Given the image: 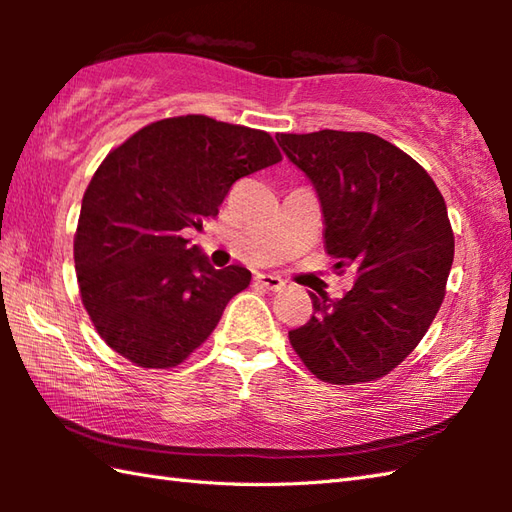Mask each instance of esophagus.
Instances as JSON below:
<instances>
[{"instance_id": "esophagus-1", "label": "esophagus", "mask_w": 512, "mask_h": 512, "mask_svg": "<svg viewBox=\"0 0 512 512\" xmlns=\"http://www.w3.org/2000/svg\"><path fill=\"white\" fill-rule=\"evenodd\" d=\"M255 281L262 288H266V290H273V292H277V290H281L284 288L286 284H284V279L281 277H277V275H257L255 277Z\"/></svg>"}]
</instances>
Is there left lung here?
<instances>
[{
	"instance_id": "8db88e82",
	"label": "left lung",
	"mask_w": 512,
	"mask_h": 512,
	"mask_svg": "<svg viewBox=\"0 0 512 512\" xmlns=\"http://www.w3.org/2000/svg\"><path fill=\"white\" fill-rule=\"evenodd\" d=\"M323 209L325 253L356 281L341 299L310 292L312 317L288 332L323 383L387 376L436 319L453 264V228L436 182L416 160L367 132L279 134Z\"/></svg>"
}]
</instances>
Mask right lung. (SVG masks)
I'll return each instance as SVG.
<instances>
[{"label":"right lung","mask_w":512,"mask_h":512,"mask_svg":"<svg viewBox=\"0 0 512 512\" xmlns=\"http://www.w3.org/2000/svg\"><path fill=\"white\" fill-rule=\"evenodd\" d=\"M277 162L268 132L202 114L149 123L105 156L83 193L74 268L114 352L171 369L209 339L250 273L215 270L184 235L217 215L239 178Z\"/></svg>","instance_id":"1"}]
</instances>
